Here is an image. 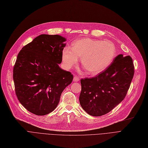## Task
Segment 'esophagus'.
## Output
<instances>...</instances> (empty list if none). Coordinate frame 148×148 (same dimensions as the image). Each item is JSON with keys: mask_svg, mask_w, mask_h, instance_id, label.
I'll use <instances>...</instances> for the list:
<instances>
[{"mask_svg": "<svg viewBox=\"0 0 148 148\" xmlns=\"http://www.w3.org/2000/svg\"><path fill=\"white\" fill-rule=\"evenodd\" d=\"M79 80H80V79H79V76L75 75V76L74 77V79H73V81H74V82H79Z\"/></svg>", "mask_w": 148, "mask_h": 148, "instance_id": "1", "label": "esophagus"}]
</instances>
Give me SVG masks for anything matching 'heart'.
<instances>
[{"label":"heart","instance_id":"1","mask_svg":"<svg viewBox=\"0 0 148 148\" xmlns=\"http://www.w3.org/2000/svg\"><path fill=\"white\" fill-rule=\"evenodd\" d=\"M116 47L110 41L83 38L75 41L71 49L65 47L62 51V62L69 69L81 58L82 64L88 74L96 75L110 65L116 56Z\"/></svg>","mask_w":148,"mask_h":148}]
</instances>
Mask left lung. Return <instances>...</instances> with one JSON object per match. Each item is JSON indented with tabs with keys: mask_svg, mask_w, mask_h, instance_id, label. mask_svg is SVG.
Returning <instances> with one entry per match:
<instances>
[{
	"mask_svg": "<svg viewBox=\"0 0 148 148\" xmlns=\"http://www.w3.org/2000/svg\"><path fill=\"white\" fill-rule=\"evenodd\" d=\"M134 73L132 58L119 54L99 75L81 79L79 101L83 109L93 116H103L112 111L125 98Z\"/></svg>",
	"mask_w": 148,
	"mask_h": 148,
	"instance_id": "1",
	"label": "left lung"
}]
</instances>
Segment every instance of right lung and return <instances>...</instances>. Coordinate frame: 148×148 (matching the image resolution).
<instances>
[{"mask_svg": "<svg viewBox=\"0 0 148 148\" xmlns=\"http://www.w3.org/2000/svg\"><path fill=\"white\" fill-rule=\"evenodd\" d=\"M66 39L42 34L23 47L13 69L15 94L29 112L43 116L58 106L61 94L73 75L61 69Z\"/></svg>", "mask_w": 148, "mask_h": 148, "instance_id": "1", "label": "right lung"}]
</instances>
